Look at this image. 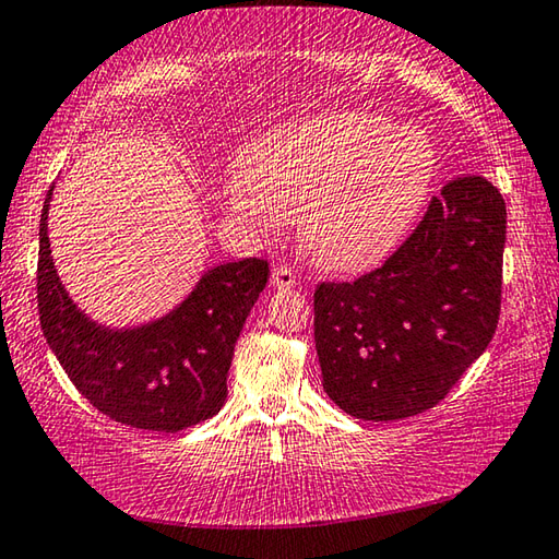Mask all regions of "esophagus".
<instances>
[{"label": "esophagus", "instance_id": "esophagus-1", "mask_svg": "<svg viewBox=\"0 0 559 559\" xmlns=\"http://www.w3.org/2000/svg\"><path fill=\"white\" fill-rule=\"evenodd\" d=\"M271 283H273V288L288 290L296 286V276H293V271L288 266H276L271 273Z\"/></svg>", "mask_w": 559, "mask_h": 559}]
</instances>
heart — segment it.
<instances>
[{"label":"heart","mask_w":559,"mask_h":559,"mask_svg":"<svg viewBox=\"0 0 559 559\" xmlns=\"http://www.w3.org/2000/svg\"><path fill=\"white\" fill-rule=\"evenodd\" d=\"M437 177L421 128L362 110L271 130L241 157L231 212L251 222H302V246L330 271L377 266L402 243Z\"/></svg>","instance_id":"heart-1"}]
</instances>
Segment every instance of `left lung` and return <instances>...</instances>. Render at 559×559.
I'll return each mask as SVG.
<instances>
[{
	"label": "left lung",
	"instance_id": "left-lung-1",
	"mask_svg": "<svg viewBox=\"0 0 559 559\" xmlns=\"http://www.w3.org/2000/svg\"><path fill=\"white\" fill-rule=\"evenodd\" d=\"M506 202L459 177L382 269L316 290L323 390L365 421L431 409L486 353L500 316Z\"/></svg>",
	"mask_w": 559,
	"mask_h": 559
}]
</instances>
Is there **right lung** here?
I'll return each mask as SVG.
<instances>
[{
    "instance_id": "obj_1",
    "label": "right lung",
    "mask_w": 559,
    "mask_h": 559,
    "mask_svg": "<svg viewBox=\"0 0 559 559\" xmlns=\"http://www.w3.org/2000/svg\"><path fill=\"white\" fill-rule=\"evenodd\" d=\"M46 194L39 222V320L46 343L86 400L110 419L147 431H182L226 400L234 345L269 281V263L241 259L204 271L173 310L112 328L75 306L49 241Z\"/></svg>"
}]
</instances>
